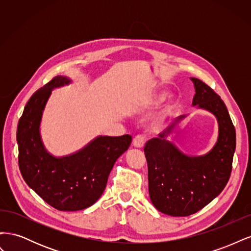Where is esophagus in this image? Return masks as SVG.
Segmentation results:
<instances>
[{
	"instance_id": "esophagus-1",
	"label": "esophagus",
	"mask_w": 251,
	"mask_h": 251,
	"mask_svg": "<svg viewBox=\"0 0 251 251\" xmlns=\"http://www.w3.org/2000/svg\"><path fill=\"white\" fill-rule=\"evenodd\" d=\"M144 143H146V137L141 134L136 135L133 139V146L136 148H142Z\"/></svg>"
}]
</instances>
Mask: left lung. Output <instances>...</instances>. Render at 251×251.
<instances>
[{
  "mask_svg": "<svg viewBox=\"0 0 251 251\" xmlns=\"http://www.w3.org/2000/svg\"><path fill=\"white\" fill-rule=\"evenodd\" d=\"M191 79L196 89L193 105L217 117L219 137L214 149L200 157L184 155L166 140L173 126L144 146L151 201L173 217L193 215L220 195L229 180L235 150V130L224 101L202 80Z\"/></svg>",
  "mask_w": 251,
  "mask_h": 251,
  "instance_id": "obj_1",
  "label": "left lung"
}]
</instances>
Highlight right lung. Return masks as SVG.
Segmentation results:
<instances>
[{"label":"right lung","instance_id":"add662e5","mask_svg":"<svg viewBox=\"0 0 251 251\" xmlns=\"http://www.w3.org/2000/svg\"><path fill=\"white\" fill-rule=\"evenodd\" d=\"M70 83L52 78L30 97L19 120V166L26 183L52 207L75 211L93 205L102 195L113 165L130 147L131 135L100 136L77 153L62 158L50 155L40 135L43 111L51 91Z\"/></svg>","mask_w":251,"mask_h":251}]
</instances>
